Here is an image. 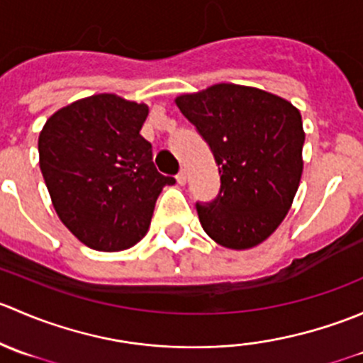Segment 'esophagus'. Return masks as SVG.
Masks as SVG:
<instances>
[{
  "label": "esophagus",
  "mask_w": 363,
  "mask_h": 363,
  "mask_svg": "<svg viewBox=\"0 0 363 363\" xmlns=\"http://www.w3.org/2000/svg\"><path fill=\"white\" fill-rule=\"evenodd\" d=\"M186 181H188V174H186V170H181L177 174V182L179 184H186Z\"/></svg>",
  "instance_id": "34e87169"
}]
</instances>
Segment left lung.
Returning a JSON list of instances; mask_svg holds the SVG:
<instances>
[{
	"mask_svg": "<svg viewBox=\"0 0 363 363\" xmlns=\"http://www.w3.org/2000/svg\"><path fill=\"white\" fill-rule=\"evenodd\" d=\"M179 111L208 144L221 188L196 202L200 223L228 250H250L276 232L302 177L306 133L290 101L256 87L216 84L175 98Z\"/></svg>",
	"mask_w": 363,
	"mask_h": 363,
	"instance_id": "8db88e82",
	"label": "left lung"
}]
</instances>
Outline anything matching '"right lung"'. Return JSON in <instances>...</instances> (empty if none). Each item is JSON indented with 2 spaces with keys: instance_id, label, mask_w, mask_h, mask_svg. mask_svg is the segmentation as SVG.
Masks as SVG:
<instances>
[{
  "instance_id": "obj_1",
  "label": "right lung",
  "mask_w": 363,
  "mask_h": 363,
  "mask_svg": "<svg viewBox=\"0 0 363 363\" xmlns=\"http://www.w3.org/2000/svg\"><path fill=\"white\" fill-rule=\"evenodd\" d=\"M147 113L145 104L94 94L52 113L40 131V170L54 208L91 250L135 246L163 186L175 182L156 170L140 135Z\"/></svg>"
}]
</instances>
